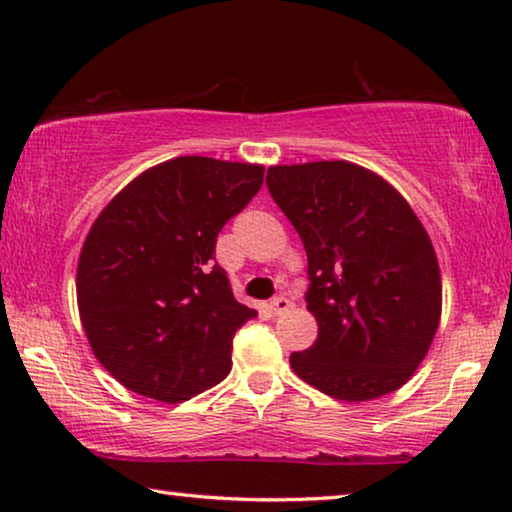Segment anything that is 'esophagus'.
Instances as JSON below:
<instances>
[{
    "label": "esophagus",
    "instance_id": "34e87169",
    "mask_svg": "<svg viewBox=\"0 0 512 512\" xmlns=\"http://www.w3.org/2000/svg\"><path fill=\"white\" fill-rule=\"evenodd\" d=\"M293 307V302L289 300V298H284V296H277V298H273L271 300V311L275 316H280V314H287V311Z\"/></svg>",
    "mask_w": 512,
    "mask_h": 512
}]
</instances>
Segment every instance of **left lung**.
Wrapping results in <instances>:
<instances>
[{
    "instance_id": "left-lung-1",
    "label": "left lung",
    "mask_w": 512,
    "mask_h": 512,
    "mask_svg": "<svg viewBox=\"0 0 512 512\" xmlns=\"http://www.w3.org/2000/svg\"><path fill=\"white\" fill-rule=\"evenodd\" d=\"M277 207L307 250V309L318 323L296 375L343 402L388 395L427 357L443 284L427 230L393 185L359 164H277Z\"/></svg>"
}]
</instances>
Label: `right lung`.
I'll use <instances>...</instances> for the list:
<instances>
[{"label":"right lung","mask_w":512,"mask_h":512,"mask_svg":"<svg viewBox=\"0 0 512 512\" xmlns=\"http://www.w3.org/2000/svg\"><path fill=\"white\" fill-rule=\"evenodd\" d=\"M264 183L262 164L183 155L103 207L85 237L76 298L94 357L128 391L183 402L230 372L257 311L232 296L216 237Z\"/></svg>","instance_id":"add662e5"}]
</instances>
